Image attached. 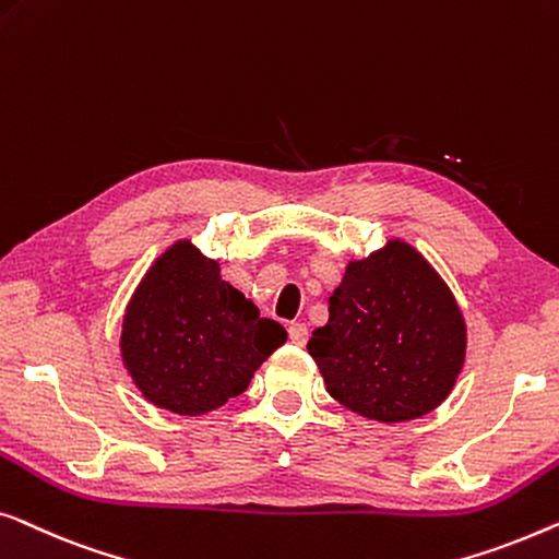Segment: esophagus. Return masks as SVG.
Listing matches in <instances>:
<instances>
[{"instance_id":"obj_1","label":"esophagus","mask_w":559,"mask_h":559,"mask_svg":"<svg viewBox=\"0 0 559 559\" xmlns=\"http://www.w3.org/2000/svg\"><path fill=\"white\" fill-rule=\"evenodd\" d=\"M288 340L296 344V347H304L306 342H309V329L306 324H290L288 326Z\"/></svg>"}]
</instances>
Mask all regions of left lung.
<instances>
[{
    "label": "left lung",
    "instance_id": "8db88e82",
    "mask_svg": "<svg viewBox=\"0 0 559 559\" xmlns=\"http://www.w3.org/2000/svg\"><path fill=\"white\" fill-rule=\"evenodd\" d=\"M466 319L433 263L392 238L344 269L309 355L336 403L377 423L423 418L455 388Z\"/></svg>",
    "mask_w": 559,
    "mask_h": 559
}]
</instances>
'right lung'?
I'll use <instances>...</instances> for the list:
<instances>
[{
	"label": "right lung",
	"instance_id": "right-lung-1",
	"mask_svg": "<svg viewBox=\"0 0 559 559\" xmlns=\"http://www.w3.org/2000/svg\"><path fill=\"white\" fill-rule=\"evenodd\" d=\"M278 321L182 238L148 265L121 321V361L154 407L207 415L248 390L255 369L286 344Z\"/></svg>",
	"mask_w": 559,
	"mask_h": 559
}]
</instances>
